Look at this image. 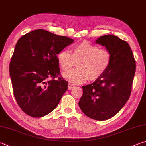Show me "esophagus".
I'll use <instances>...</instances> for the list:
<instances>
[{
  "instance_id": "obj_1",
  "label": "esophagus",
  "mask_w": 146,
  "mask_h": 146,
  "mask_svg": "<svg viewBox=\"0 0 146 146\" xmlns=\"http://www.w3.org/2000/svg\"><path fill=\"white\" fill-rule=\"evenodd\" d=\"M74 87H75V86H74V85L72 84L71 83H69V84H68V89H69V90L73 89Z\"/></svg>"
}]
</instances>
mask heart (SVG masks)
I'll list each match as a JSON object with an SVG mask.
<instances>
[{"label": "heart", "instance_id": "1", "mask_svg": "<svg viewBox=\"0 0 146 146\" xmlns=\"http://www.w3.org/2000/svg\"><path fill=\"white\" fill-rule=\"evenodd\" d=\"M59 64L64 71H69L78 62V68L64 73L62 76L66 80L74 84H80L88 80L100 77L109 67L111 55L106 49L89 42L84 41L73 48L72 54L63 50L57 54Z\"/></svg>", "mask_w": 146, "mask_h": 146}]
</instances>
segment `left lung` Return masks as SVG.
Returning <instances> with one entry per match:
<instances>
[{"mask_svg": "<svg viewBox=\"0 0 146 146\" xmlns=\"http://www.w3.org/2000/svg\"><path fill=\"white\" fill-rule=\"evenodd\" d=\"M96 43L110 52V64L93 83L82 87L83 94L78 105L87 117L105 121L117 114L128 100L136 65L128 43L117 36H102Z\"/></svg>", "mask_w": 146, "mask_h": 146, "instance_id": "obj_1", "label": "left lung"}]
</instances>
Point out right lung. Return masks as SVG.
I'll return each mask as SVG.
<instances>
[{
    "mask_svg": "<svg viewBox=\"0 0 146 146\" xmlns=\"http://www.w3.org/2000/svg\"><path fill=\"white\" fill-rule=\"evenodd\" d=\"M74 40L43 29L18 39L9 64L13 93L23 112L41 117L52 112L68 89L60 75L57 55ZM52 78V81L47 78Z\"/></svg>",
    "mask_w": 146,
    "mask_h": 146,
    "instance_id": "add662e5",
    "label": "right lung"
}]
</instances>
